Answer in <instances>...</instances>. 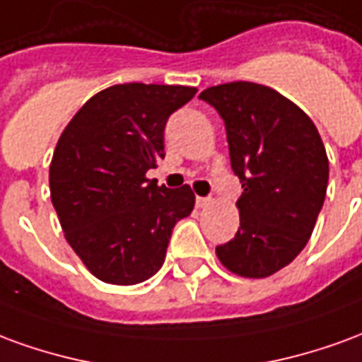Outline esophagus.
<instances>
[{
    "label": "esophagus",
    "instance_id": "34e87169",
    "mask_svg": "<svg viewBox=\"0 0 362 362\" xmlns=\"http://www.w3.org/2000/svg\"><path fill=\"white\" fill-rule=\"evenodd\" d=\"M209 204H211V199H209V197H199V196L196 197L197 207H207Z\"/></svg>",
    "mask_w": 362,
    "mask_h": 362
}]
</instances>
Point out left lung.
I'll list each match as a JSON object with an SVG mask.
<instances>
[{"label": "left lung", "instance_id": "1", "mask_svg": "<svg viewBox=\"0 0 362 362\" xmlns=\"http://www.w3.org/2000/svg\"><path fill=\"white\" fill-rule=\"evenodd\" d=\"M199 98L225 122L230 166L244 188L238 233L217 246V258L240 277L264 279L288 266L310 238L326 199V147L314 122L269 87L225 83Z\"/></svg>", "mask_w": 362, "mask_h": 362}]
</instances>
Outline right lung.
Returning a JSON list of instances; mask_svg holds the SVG:
<instances>
[{
  "label": "right lung",
  "mask_w": 362,
  "mask_h": 362,
  "mask_svg": "<svg viewBox=\"0 0 362 362\" xmlns=\"http://www.w3.org/2000/svg\"><path fill=\"white\" fill-rule=\"evenodd\" d=\"M196 87L112 85L83 104L59 135L50 197L75 254L96 279L137 285L165 264L174 225L196 196L145 174L165 158V126Z\"/></svg>",
  "instance_id": "add662e5"
}]
</instances>
